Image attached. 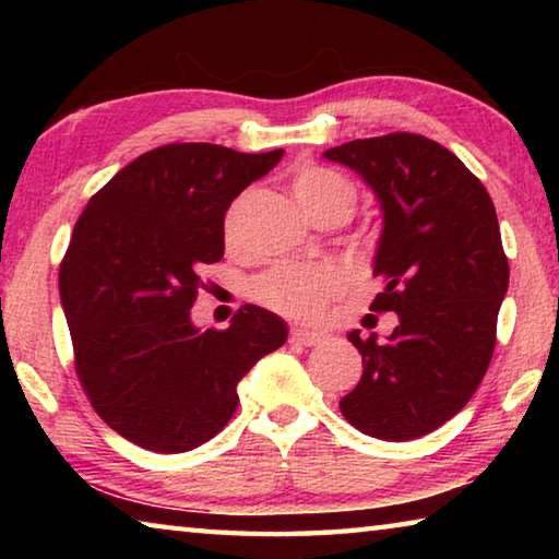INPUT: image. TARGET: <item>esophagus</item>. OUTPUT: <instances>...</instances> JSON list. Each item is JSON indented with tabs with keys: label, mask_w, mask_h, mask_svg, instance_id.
Masks as SVG:
<instances>
[{
	"label": "esophagus",
	"mask_w": 559,
	"mask_h": 559,
	"mask_svg": "<svg viewBox=\"0 0 559 559\" xmlns=\"http://www.w3.org/2000/svg\"><path fill=\"white\" fill-rule=\"evenodd\" d=\"M325 333H320V330H308V328H293L290 330V343L296 345H306V347H313L318 343H323Z\"/></svg>",
	"instance_id": "esophagus-1"
}]
</instances>
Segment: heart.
Returning <instances> with one entry per match:
<instances>
[{
  "mask_svg": "<svg viewBox=\"0 0 559 559\" xmlns=\"http://www.w3.org/2000/svg\"><path fill=\"white\" fill-rule=\"evenodd\" d=\"M293 194L310 219L325 210H345L355 204V187L335 169L308 165L293 177ZM226 239L234 236V212L224 224ZM340 290V276L330 266L310 263H278L253 281V298L288 318H316L325 302Z\"/></svg>",
  "mask_w": 559,
  "mask_h": 559,
  "instance_id": "b5f03b06",
  "label": "heart"
}]
</instances>
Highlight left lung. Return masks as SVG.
Instances as JSON below:
<instances>
[{
    "instance_id": "8db88e82",
    "label": "left lung",
    "mask_w": 559,
    "mask_h": 559,
    "mask_svg": "<svg viewBox=\"0 0 559 559\" xmlns=\"http://www.w3.org/2000/svg\"><path fill=\"white\" fill-rule=\"evenodd\" d=\"M323 157L355 169L380 200L372 273L384 288L372 310L400 318L386 343L347 335L365 370L340 412L367 437L419 439L466 406L493 357L508 290L496 206L451 150L414 132L353 140Z\"/></svg>"
}]
</instances>
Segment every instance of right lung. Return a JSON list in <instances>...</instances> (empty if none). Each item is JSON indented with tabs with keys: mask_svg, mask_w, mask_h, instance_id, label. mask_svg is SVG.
I'll return each instance as SVG.
<instances>
[{
	"mask_svg": "<svg viewBox=\"0 0 559 559\" xmlns=\"http://www.w3.org/2000/svg\"><path fill=\"white\" fill-rule=\"evenodd\" d=\"M281 157L155 147L75 222L59 271L75 372L100 419L138 447L182 453L216 437L241 377L286 343V323L259 306H243L226 330H200L189 316L200 269L224 257L226 210Z\"/></svg>",
	"mask_w": 559,
	"mask_h": 559,
	"instance_id": "add662e5",
	"label": "right lung"
}]
</instances>
